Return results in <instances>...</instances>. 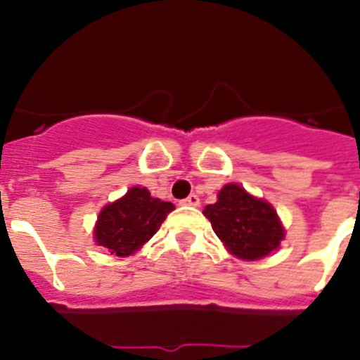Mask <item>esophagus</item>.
<instances>
[{"instance_id": "obj_1", "label": "esophagus", "mask_w": 360, "mask_h": 360, "mask_svg": "<svg viewBox=\"0 0 360 360\" xmlns=\"http://www.w3.org/2000/svg\"><path fill=\"white\" fill-rule=\"evenodd\" d=\"M181 203H183V205H191V207H198V205H200V198H198L196 194H191V196L185 198Z\"/></svg>"}]
</instances>
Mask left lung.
<instances>
[{
    "label": "left lung",
    "instance_id": "obj_1",
    "mask_svg": "<svg viewBox=\"0 0 360 360\" xmlns=\"http://www.w3.org/2000/svg\"><path fill=\"white\" fill-rule=\"evenodd\" d=\"M214 233L236 257L254 262L269 256L284 239V226L271 203L230 183L219 200L203 209Z\"/></svg>",
    "mask_w": 360,
    "mask_h": 360
}]
</instances>
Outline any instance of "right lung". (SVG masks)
<instances>
[{"label": "right lung", "mask_w": 360, "mask_h": 360, "mask_svg": "<svg viewBox=\"0 0 360 360\" xmlns=\"http://www.w3.org/2000/svg\"><path fill=\"white\" fill-rule=\"evenodd\" d=\"M169 211L174 203L153 198L146 186H132L98 213L95 243L115 256H130L157 233Z\"/></svg>", "instance_id": "right-lung-1"}]
</instances>
